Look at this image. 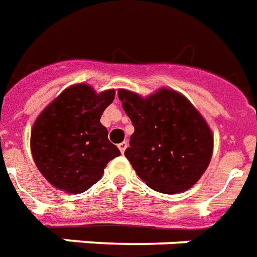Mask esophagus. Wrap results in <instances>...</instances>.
<instances>
[{"mask_svg":"<svg viewBox=\"0 0 257 257\" xmlns=\"http://www.w3.org/2000/svg\"><path fill=\"white\" fill-rule=\"evenodd\" d=\"M126 147H128V143L126 142H122V143L118 144V150L121 151V154L125 153V150H126Z\"/></svg>","mask_w":257,"mask_h":257,"instance_id":"obj_1","label":"esophagus"}]
</instances>
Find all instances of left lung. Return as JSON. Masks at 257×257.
I'll return each instance as SVG.
<instances>
[{"mask_svg":"<svg viewBox=\"0 0 257 257\" xmlns=\"http://www.w3.org/2000/svg\"><path fill=\"white\" fill-rule=\"evenodd\" d=\"M118 98L135 126L125 157L136 174L166 195L193 187L214 150L212 132L199 110L172 88L148 96L119 88Z\"/></svg>","mask_w":257,"mask_h":257,"instance_id":"1","label":"left lung"}]
</instances>
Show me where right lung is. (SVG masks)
I'll use <instances>...</instances> for the list:
<instances>
[{
    "instance_id": "add662e5",
    "label": "right lung",
    "mask_w": 257,
    "mask_h": 257,
    "mask_svg": "<svg viewBox=\"0 0 257 257\" xmlns=\"http://www.w3.org/2000/svg\"><path fill=\"white\" fill-rule=\"evenodd\" d=\"M114 95V90L98 94L88 84H73L38 115L31 129L32 158L54 188L72 195L85 192L119 155L100 123Z\"/></svg>"
}]
</instances>
